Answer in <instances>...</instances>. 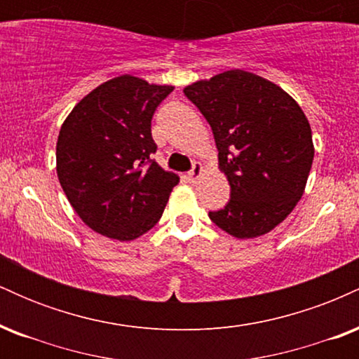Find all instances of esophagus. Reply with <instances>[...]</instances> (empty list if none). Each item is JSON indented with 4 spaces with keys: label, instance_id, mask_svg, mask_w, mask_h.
<instances>
[{
    "label": "esophagus",
    "instance_id": "obj_1",
    "mask_svg": "<svg viewBox=\"0 0 359 359\" xmlns=\"http://www.w3.org/2000/svg\"><path fill=\"white\" fill-rule=\"evenodd\" d=\"M203 172H204V168H203V165H201V163H194V167L191 168V172H189V174H187L189 182H196V180L199 179L201 175H203Z\"/></svg>",
    "mask_w": 359,
    "mask_h": 359
}]
</instances>
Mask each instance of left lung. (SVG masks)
<instances>
[{"label": "left lung", "mask_w": 359, "mask_h": 359, "mask_svg": "<svg viewBox=\"0 0 359 359\" xmlns=\"http://www.w3.org/2000/svg\"><path fill=\"white\" fill-rule=\"evenodd\" d=\"M211 125L231 199L209 211L217 228L240 240L266 234L302 197L314 160L306 114L273 82L226 71L184 89Z\"/></svg>", "instance_id": "1"}]
</instances>
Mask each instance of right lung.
<instances>
[{
  "label": "right lung",
  "mask_w": 359,
  "mask_h": 359,
  "mask_svg": "<svg viewBox=\"0 0 359 359\" xmlns=\"http://www.w3.org/2000/svg\"><path fill=\"white\" fill-rule=\"evenodd\" d=\"M174 90L130 74L90 90L57 140V177L90 229L118 241L145 234L162 217L179 177L151 158V118Z\"/></svg>",
  "instance_id": "1"
}]
</instances>
